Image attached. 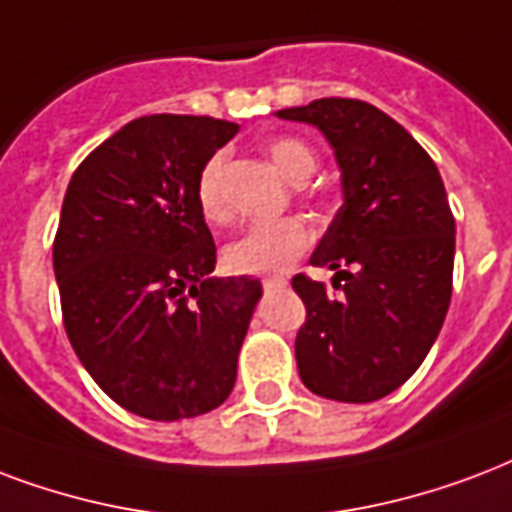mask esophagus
<instances>
[{
	"instance_id": "1",
	"label": "esophagus",
	"mask_w": 512,
	"mask_h": 512,
	"mask_svg": "<svg viewBox=\"0 0 512 512\" xmlns=\"http://www.w3.org/2000/svg\"><path fill=\"white\" fill-rule=\"evenodd\" d=\"M263 287H265V290H268V292L284 290V287H287V279H265Z\"/></svg>"
}]
</instances>
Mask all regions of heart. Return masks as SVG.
<instances>
[{
  "label": "heart",
  "instance_id": "heart-1",
  "mask_svg": "<svg viewBox=\"0 0 512 512\" xmlns=\"http://www.w3.org/2000/svg\"><path fill=\"white\" fill-rule=\"evenodd\" d=\"M273 169L287 182H306L317 171V152L311 144L295 136H276L265 144ZM222 171H225V152H214L204 163L195 182L198 209L209 222H222L228 217L222 201ZM311 244V228L303 220H279L271 225H255L239 239L225 247V265L236 273H255V276H282L292 260L303 255Z\"/></svg>",
  "mask_w": 512,
  "mask_h": 512
}]
</instances>
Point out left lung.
Segmentation results:
<instances>
[{
    "mask_svg": "<svg viewBox=\"0 0 512 512\" xmlns=\"http://www.w3.org/2000/svg\"><path fill=\"white\" fill-rule=\"evenodd\" d=\"M276 117L322 131L343 193L311 255L335 271L333 287L292 279L306 303L298 373L314 395L373 403L416 373L446 319L456 247L446 187L424 147L368 101L317 99Z\"/></svg>",
    "mask_w": 512,
    "mask_h": 512,
    "instance_id": "obj_1",
    "label": "left lung"
}]
</instances>
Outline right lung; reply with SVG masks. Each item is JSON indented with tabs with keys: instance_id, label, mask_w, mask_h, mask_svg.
Instances as JSON below:
<instances>
[{
	"instance_id": "1",
	"label": "right lung",
	"mask_w": 512,
	"mask_h": 512,
	"mask_svg": "<svg viewBox=\"0 0 512 512\" xmlns=\"http://www.w3.org/2000/svg\"><path fill=\"white\" fill-rule=\"evenodd\" d=\"M236 131L214 117H136L66 187L53 244L66 335L93 381L144 419L209 413L236 384L263 284L212 276L217 247L195 198Z\"/></svg>"
}]
</instances>
